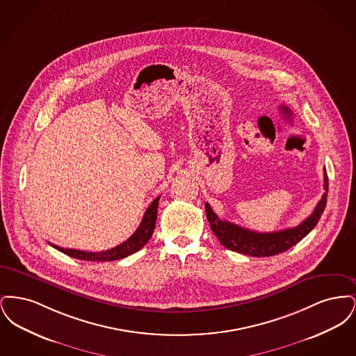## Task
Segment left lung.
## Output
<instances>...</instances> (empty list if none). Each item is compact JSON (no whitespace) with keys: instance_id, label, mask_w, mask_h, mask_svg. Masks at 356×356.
<instances>
[{"instance_id":"8db88e82","label":"left lung","mask_w":356,"mask_h":356,"mask_svg":"<svg viewBox=\"0 0 356 356\" xmlns=\"http://www.w3.org/2000/svg\"><path fill=\"white\" fill-rule=\"evenodd\" d=\"M324 193L314 212L302 221L295 228H287L283 231L275 232H254L236 225L231 221L220 220L218 215L212 211L211 205L205 203V213L209 221L211 229L219 238L221 244L238 254H251L256 257H267L286 252L291 247L298 244L303 237L307 236L318 224L322 216L323 211L327 204V192H328V177L324 170Z\"/></svg>"}]
</instances>
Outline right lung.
<instances>
[{
    "label": "right lung",
    "instance_id": "1",
    "mask_svg": "<svg viewBox=\"0 0 356 356\" xmlns=\"http://www.w3.org/2000/svg\"><path fill=\"white\" fill-rule=\"evenodd\" d=\"M159 200L160 196L153 200L151 205L147 208L143 220L140 222L138 228L136 229L135 234L129 237L128 240L122 241L115 248L102 251V252H86V251H80V250H69V248H61L58 245H53L56 250H58L63 254H68L70 257L80 259V260H86V261H113L119 260L122 257H127L129 254H135L138 250H141L148 240L151 238L156 225V219H157V207H159Z\"/></svg>",
    "mask_w": 356,
    "mask_h": 356
}]
</instances>
